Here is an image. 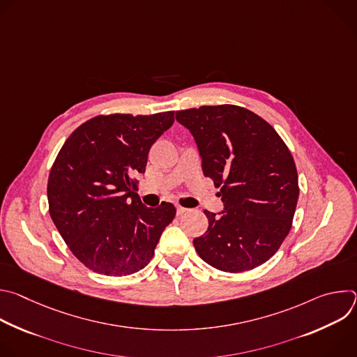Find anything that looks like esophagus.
Listing matches in <instances>:
<instances>
[{
    "label": "esophagus",
    "mask_w": 357,
    "mask_h": 357,
    "mask_svg": "<svg viewBox=\"0 0 357 357\" xmlns=\"http://www.w3.org/2000/svg\"><path fill=\"white\" fill-rule=\"evenodd\" d=\"M188 212V209L186 208H182V206H176V215L178 216H182L183 213H186Z\"/></svg>",
    "instance_id": "obj_1"
}]
</instances>
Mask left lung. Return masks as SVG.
Wrapping results in <instances>:
<instances>
[{
    "instance_id": "obj_1",
    "label": "left lung",
    "mask_w": 357,
    "mask_h": 357,
    "mask_svg": "<svg viewBox=\"0 0 357 357\" xmlns=\"http://www.w3.org/2000/svg\"><path fill=\"white\" fill-rule=\"evenodd\" d=\"M197 144L202 169L225 203L220 216L205 211L206 233L195 238L199 257L225 273H243L270 260L288 236L299 186L291 151L260 116L233 105L176 112Z\"/></svg>"
}]
</instances>
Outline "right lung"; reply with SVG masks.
Returning <instances> with one entry per match:
<instances>
[{"label":"right lung","instance_id":"add662e5","mask_svg":"<svg viewBox=\"0 0 357 357\" xmlns=\"http://www.w3.org/2000/svg\"><path fill=\"white\" fill-rule=\"evenodd\" d=\"M174 112L96 116L65 141L47 179L49 215L73 256L89 270L123 277L154 256L176 209L144 206L137 174L149 148L174 124Z\"/></svg>","mask_w":357,"mask_h":357}]
</instances>
